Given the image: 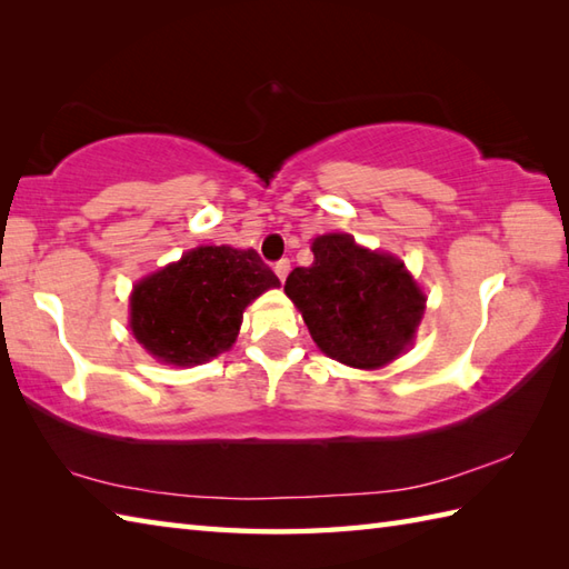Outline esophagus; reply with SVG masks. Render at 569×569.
I'll list each match as a JSON object with an SVG mask.
<instances>
[{
    "instance_id": "obj_1",
    "label": "esophagus",
    "mask_w": 569,
    "mask_h": 569,
    "mask_svg": "<svg viewBox=\"0 0 569 569\" xmlns=\"http://www.w3.org/2000/svg\"><path fill=\"white\" fill-rule=\"evenodd\" d=\"M273 271H276V276H278V278H281V281H286L288 271H291V261H288V259L276 261V263H273Z\"/></svg>"
}]
</instances>
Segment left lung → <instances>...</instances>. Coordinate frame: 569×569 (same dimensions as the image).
<instances>
[{
	"instance_id": "obj_1",
	"label": "left lung",
	"mask_w": 569,
	"mask_h": 569,
	"mask_svg": "<svg viewBox=\"0 0 569 569\" xmlns=\"http://www.w3.org/2000/svg\"><path fill=\"white\" fill-rule=\"evenodd\" d=\"M316 261L286 278L293 300L325 355L357 369L389 365L413 340L426 308L403 263L355 244L349 234L312 241Z\"/></svg>"
}]
</instances>
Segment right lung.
<instances>
[{"label": "right lung", "mask_w": 569, "mask_h": 569, "mask_svg": "<svg viewBox=\"0 0 569 569\" xmlns=\"http://www.w3.org/2000/svg\"><path fill=\"white\" fill-rule=\"evenodd\" d=\"M276 286L253 249L198 247L134 288L131 332L168 365H200L234 345L241 312Z\"/></svg>", "instance_id": "right-lung-1"}]
</instances>
